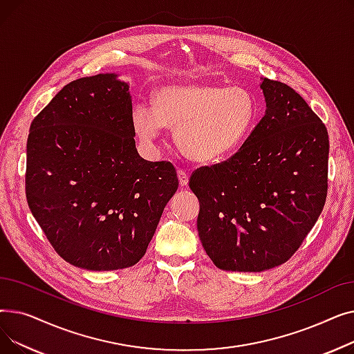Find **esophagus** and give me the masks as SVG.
I'll list each match as a JSON object with an SVG mask.
<instances>
[{
	"label": "esophagus",
	"mask_w": 354,
	"mask_h": 354,
	"mask_svg": "<svg viewBox=\"0 0 354 354\" xmlns=\"http://www.w3.org/2000/svg\"><path fill=\"white\" fill-rule=\"evenodd\" d=\"M178 179H179L180 187H187L188 182H189V175H188L187 171L179 169V171H178Z\"/></svg>",
	"instance_id": "obj_1"
}]
</instances>
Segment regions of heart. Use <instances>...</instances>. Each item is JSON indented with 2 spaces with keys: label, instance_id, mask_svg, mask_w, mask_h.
Masks as SVG:
<instances>
[{
  "label": "heart",
  "instance_id": "heart-1",
  "mask_svg": "<svg viewBox=\"0 0 354 354\" xmlns=\"http://www.w3.org/2000/svg\"><path fill=\"white\" fill-rule=\"evenodd\" d=\"M155 107L135 106L132 123L139 139L153 143L163 126L175 129L180 151L199 163L230 156L251 130L257 103L243 87L214 82H191L156 90Z\"/></svg>",
  "mask_w": 354,
  "mask_h": 354
}]
</instances>
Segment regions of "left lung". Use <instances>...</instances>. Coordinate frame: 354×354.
Masks as SVG:
<instances>
[{"label": "left lung", "mask_w": 354, "mask_h": 354, "mask_svg": "<svg viewBox=\"0 0 354 354\" xmlns=\"http://www.w3.org/2000/svg\"><path fill=\"white\" fill-rule=\"evenodd\" d=\"M267 110L239 151L192 172L198 234L224 271L287 263L317 222L328 188V133L286 83L264 79Z\"/></svg>", "instance_id": "obj_1"}]
</instances>
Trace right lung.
I'll list each match as a JSON object with an SVG mask.
<instances>
[{
    "instance_id": "obj_1",
    "label": "right lung",
    "mask_w": 354,
    "mask_h": 354,
    "mask_svg": "<svg viewBox=\"0 0 354 354\" xmlns=\"http://www.w3.org/2000/svg\"><path fill=\"white\" fill-rule=\"evenodd\" d=\"M129 84L113 73L66 84L34 118L26 196L64 261L91 271L132 267L178 189L171 162L139 156Z\"/></svg>"
}]
</instances>
